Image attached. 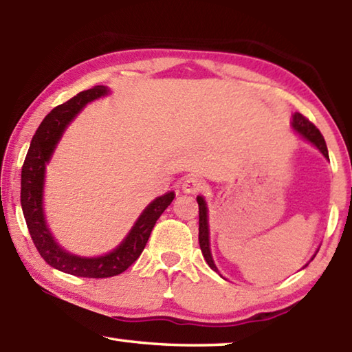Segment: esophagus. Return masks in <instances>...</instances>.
<instances>
[{"instance_id": "1", "label": "esophagus", "mask_w": 352, "mask_h": 352, "mask_svg": "<svg viewBox=\"0 0 352 352\" xmlns=\"http://www.w3.org/2000/svg\"><path fill=\"white\" fill-rule=\"evenodd\" d=\"M182 188L186 194H197L201 189H204V182H201L197 177H188L186 180L183 182Z\"/></svg>"}]
</instances>
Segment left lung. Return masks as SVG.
<instances>
[{
    "instance_id": "left-lung-1",
    "label": "left lung",
    "mask_w": 352,
    "mask_h": 352,
    "mask_svg": "<svg viewBox=\"0 0 352 352\" xmlns=\"http://www.w3.org/2000/svg\"><path fill=\"white\" fill-rule=\"evenodd\" d=\"M292 127H294L298 133L301 136H305L307 141H311L312 144L318 148V151L324 155V157L329 160V153H327V147H326V141L321 135L320 130L314 126V124L309 121L306 116H302L301 113H295L294 115V121H292ZM197 204H199V242H200V248L201 253H204V258L208 262V265L211 267L214 272H217V267L214 264L212 256H211V250H210V230H208V208L205 204L204 197H197ZM307 265V264H306ZM222 276V275H220Z\"/></svg>"
}]
</instances>
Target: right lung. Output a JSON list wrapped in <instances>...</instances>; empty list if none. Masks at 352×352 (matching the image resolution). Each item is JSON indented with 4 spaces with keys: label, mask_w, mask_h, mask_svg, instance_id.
Segmentation results:
<instances>
[{
    "label": "right lung",
    "mask_w": 352,
    "mask_h": 352,
    "mask_svg": "<svg viewBox=\"0 0 352 352\" xmlns=\"http://www.w3.org/2000/svg\"><path fill=\"white\" fill-rule=\"evenodd\" d=\"M105 94H109V88L96 85L90 90L76 94L74 98H71L62 105H57L43 119V122L35 132L21 169V208L35 248L38 250L41 258L51 267L82 278H110L126 272L140 258L148 237H151L155 223L175 197L174 192H168L155 199L142 211L132 231L121 242V245L109 254L98 256V258H82V256H74L65 252L54 241L45 222L43 214L46 163L51 160V155L54 152L65 127L73 121L77 113L88 102L105 96Z\"/></svg>",
    "instance_id": "obj_1"
}]
</instances>
